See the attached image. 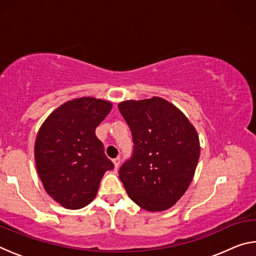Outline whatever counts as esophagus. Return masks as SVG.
<instances>
[{
	"label": "esophagus",
	"instance_id": "obj_1",
	"mask_svg": "<svg viewBox=\"0 0 256 256\" xmlns=\"http://www.w3.org/2000/svg\"><path fill=\"white\" fill-rule=\"evenodd\" d=\"M112 162H114L115 170H118V166H120V158H115V159H112Z\"/></svg>",
	"mask_w": 256,
	"mask_h": 256
}]
</instances>
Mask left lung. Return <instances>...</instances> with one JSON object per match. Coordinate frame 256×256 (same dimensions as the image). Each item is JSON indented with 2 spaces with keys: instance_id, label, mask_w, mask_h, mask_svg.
I'll use <instances>...</instances> for the list:
<instances>
[{
  "instance_id": "obj_1",
  "label": "left lung",
  "mask_w": 256,
  "mask_h": 256,
  "mask_svg": "<svg viewBox=\"0 0 256 256\" xmlns=\"http://www.w3.org/2000/svg\"><path fill=\"white\" fill-rule=\"evenodd\" d=\"M132 132L133 154L120 168L128 196L150 212L170 209L184 196L200 157L196 128L175 105L152 97L118 104Z\"/></svg>"
}]
</instances>
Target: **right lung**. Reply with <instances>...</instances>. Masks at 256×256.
Segmentation results:
<instances>
[{"mask_svg":"<svg viewBox=\"0 0 256 256\" xmlns=\"http://www.w3.org/2000/svg\"><path fill=\"white\" fill-rule=\"evenodd\" d=\"M104 99L81 97L50 114L34 142V162L47 194L66 209L88 206L104 174L114 168L96 136V128L112 110Z\"/></svg>","mask_w":256,"mask_h":256,"instance_id":"add662e5","label":"right lung"}]
</instances>
